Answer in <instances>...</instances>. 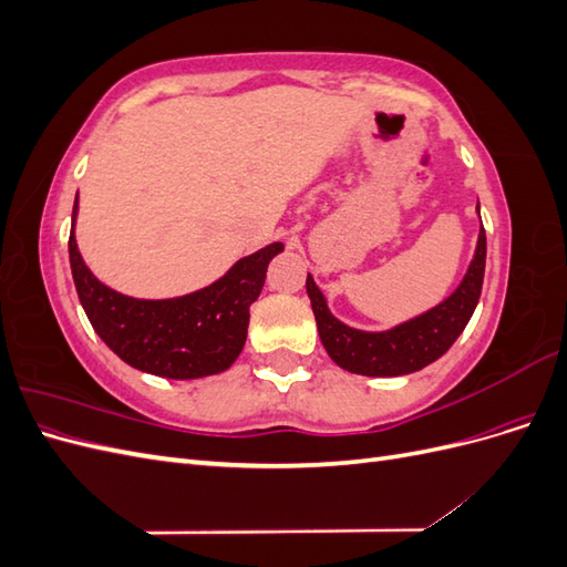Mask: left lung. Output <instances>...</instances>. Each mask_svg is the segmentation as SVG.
Here are the masks:
<instances>
[{"mask_svg": "<svg viewBox=\"0 0 567 567\" xmlns=\"http://www.w3.org/2000/svg\"><path fill=\"white\" fill-rule=\"evenodd\" d=\"M485 257L487 238L485 229H480L473 262L454 293L433 310L379 333L350 329L348 323L338 321L315 279L307 274V296L312 300L321 346L340 369L362 375H404L433 364L454 346L475 312L485 279Z\"/></svg>", "mask_w": 567, "mask_h": 567, "instance_id": "obj_1", "label": "left lung"}]
</instances>
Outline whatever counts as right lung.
<instances>
[{
    "mask_svg": "<svg viewBox=\"0 0 567 567\" xmlns=\"http://www.w3.org/2000/svg\"><path fill=\"white\" fill-rule=\"evenodd\" d=\"M78 196L68 238L78 298L99 338L130 367L192 381L227 371L241 354L248 336L250 305L260 296L267 265L284 244H269L241 257L225 277L167 300H140L101 284L84 265L75 241Z\"/></svg>",
    "mask_w": 567,
    "mask_h": 567,
    "instance_id": "add662e5",
    "label": "right lung"
}]
</instances>
